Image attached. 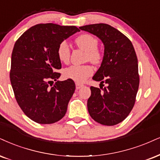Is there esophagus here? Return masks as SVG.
<instances>
[{
    "label": "esophagus",
    "instance_id": "esophagus-1",
    "mask_svg": "<svg viewBox=\"0 0 160 160\" xmlns=\"http://www.w3.org/2000/svg\"><path fill=\"white\" fill-rule=\"evenodd\" d=\"M84 85L83 84H80V83H76V88L77 90H78V89H80V88H83Z\"/></svg>",
    "mask_w": 160,
    "mask_h": 160
}]
</instances>
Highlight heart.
<instances>
[{
	"label": "heart",
	"instance_id": "obj_1",
	"mask_svg": "<svg viewBox=\"0 0 160 160\" xmlns=\"http://www.w3.org/2000/svg\"><path fill=\"white\" fill-rule=\"evenodd\" d=\"M77 46L87 51L86 58L94 64L102 61V53L97 48L98 40L90 34H82L75 40ZM57 56L63 63H68L70 57V49L66 41H62L57 48ZM93 73V68L90 65H72L64 69L63 74L66 78L73 80L78 83L84 82L88 77Z\"/></svg>",
	"mask_w": 160,
	"mask_h": 160
}]
</instances>
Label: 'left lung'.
Instances as JSON below:
<instances>
[{
    "label": "left lung",
    "instance_id": "left-lung-1",
    "mask_svg": "<svg viewBox=\"0 0 160 160\" xmlns=\"http://www.w3.org/2000/svg\"><path fill=\"white\" fill-rule=\"evenodd\" d=\"M96 35L104 46L101 66L92 79L100 88L90 87L88 100L90 116L103 125H117L126 119L135 104L139 89L138 60L131 41L118 29L106 23L79 27ZM104 82L107 87H101ZM104 86V85H103Z\"/></svg>",
    "mask_w": 160,
    "mask_h": 160
}]
</instances>
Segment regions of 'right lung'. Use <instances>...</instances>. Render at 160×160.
Instances as JSON below:
<instances>
[{"label":"right lung","instance_id":"obj_1","mask_svg":"<svg viewBox=\"0 0 160 160\" xmlns=\"http://www.w3.org/2000/svg\"><path fill=\"white\" fill-rule=\"evenodd\" d=\"M79 31L75 26L40 23L27 29L14 45L9 77L15 99L37 123H55L66 113L76 85L72 79L58 81L61 74L56 71L62 64L57 48Z\"/></svg>","mask_w":160,"mask_h":160}]
</instances>
